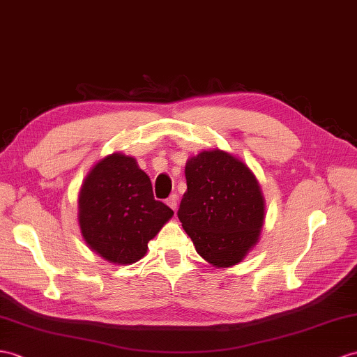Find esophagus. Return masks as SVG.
<instances>
[{
  "label": "esophagus",
  "instance_id": "obj_1",
  "mask_svg": "<svg viewBox=\"0 0 357 357\" xmlns=\"http://www.w3.org/2000/svg\"><path fill=\"white\" fill-rule=\"evenodd\" d=\"M177 199H178V197H177V194H172L168 199H167V204L172 208V211H177V206H178V203H177Z\"/></svg>",
  "mask_w": 357,
  "mask_h": 357
}]
</instances>
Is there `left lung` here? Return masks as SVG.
<instances>
[{"label": "left lung", "instance_id": "left-lung-1", "mask_svg": "<svg viewBox=\"0 0 357 357\" xmlns=\"http://www.w3.org/2000/svg\"><path fill=\"white\" fill-rule=\"evenodd\" d=\"M188 190L178 220L197 253L229 268L256 245L265 218V199L247 165L222 150L202 151L186 162Z\"/></svg>", "mask_w": 357, "mask_h": 357}]
</instances>
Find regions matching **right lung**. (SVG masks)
<instances>
[{"mask_svg": "<svg viewBox=\"0 0 357 357\" xmlns=\"http://www.w3.org/2000/svg\"><path fill=\"white\" fill-rule=\"evenodd\" d=\"M174 212L154 199L151 180L136 159L113 153L86 176L78 195V224L89 248L107 262L130 265Z\"/></svg>", "mask_w": 357, "mask_h": 357, "instance_id": "right-lung-1", "label": "right lung"}]
</instances>
